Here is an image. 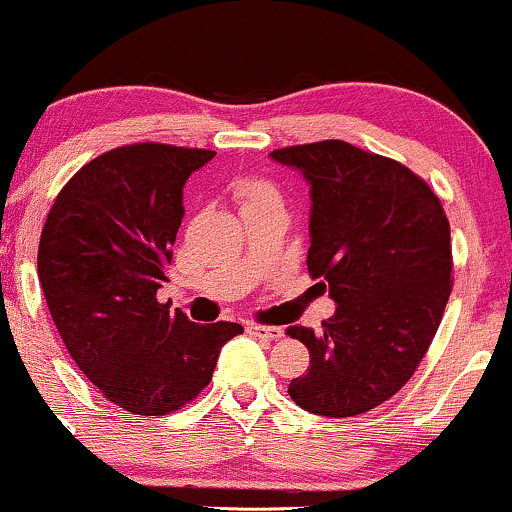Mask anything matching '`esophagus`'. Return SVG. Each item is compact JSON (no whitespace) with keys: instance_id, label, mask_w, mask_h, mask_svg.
<instances>
[{"instance_id":"1","label":"esophagus","mask_w":512,"mask_h":512,"mask_svg":"<svg viewBox=\"0 0 512 512\" xmlns=\"http://www.w3.org/2000/svg\"><path fill=\"white\" fill-rule=\"evenodd\" d=\"M245 331L255 338H267V340H276L283 335V328L278 326H262V323H245Z\"/></svg>"}]
</instances>
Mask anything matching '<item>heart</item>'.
I'll return each mask as SVG.
<instances>
[{
	"label": "heart",
	"instance_id": "obj_1",
	"mask_svg": "<svg viewBox=\"0 0 512 512\" xmlns=\"http://www.w3.org/2000/svg\"><path fill=\"white\" fill-rule=\"evenodd\" d=\"M236 198L241 200L243 208L245 205H252V203H262V200H271V198H281L278 196V189L274 184H269V181L264 179H241L236 184Z\"/></svg>",
	"mask_w": 512,
	"mask_h": 512
}]
</instances>
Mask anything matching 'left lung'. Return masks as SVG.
Segmentation results:
<instances>
[{"label": "left lung", "mask_w": 512, "mask_h": 512, "mask_svg": "<svg viewBox=\"0 0 512 512\" xmlns=\"http://www.w3.org/2000/svg\"><path fill=\"white\" fill-rule=\"evenodd\" d=\"M309 181V276L333 297L321 331L290 326L309 368L288 394L316 416L347 418L409 383L451 295V231L428 181L340 139L278 148Z\"/></svg>", "instance_id": "8db88e82"}]
</instances>
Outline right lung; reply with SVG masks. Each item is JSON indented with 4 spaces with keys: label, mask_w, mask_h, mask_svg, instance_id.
Here are the masks:
<instances>
[{
    "label": "right lung",
    "mask_w": 512,
    "mask_h": 512,
    "mask_svg": "<svg viewBox=\"0 0 512 512\" xmlns=\"http://www.w3.org/2000/svg\"><path fill=\"white\" fill-rule=\"evenodd\" d=\"M215 151L129 144L87 163L44 222L37 274L77 368L137 416H167L212 380L219 349L243 333L193 323L158 302L184 217V184Z\"/></svg>",
    "instance_id": "obj_1"
}]
</instances>
